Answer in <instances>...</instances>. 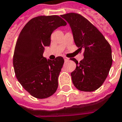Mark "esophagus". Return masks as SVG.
Returning a JSON list of instances; mask_svg holds the SVG:
<instances>
[{
    "mask_svg": "<svg viewBox=\"0 0 122 122\" xmlns=\"http://www.w3.org/2000/svg\"><path fill=\"white\" fill-rule=\"evenodd\" d=\"M64 60H65L66 62V61H68V60H69V58H67V57H66V56H64Z\"/></svg>",
    "mask_w": 122,
    "mask_h": 122,
    "instance_id": "34e87169",
    "label": "esophagus"
}]
</instances>
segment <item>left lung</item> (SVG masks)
<instances>
[{
  "instance_id": "left-lung-1",
  "label": "left lung",
  "mask_w": 122,
  "mask_h": 122,
  "mask_svg": "<svg viewBox=\"0 0 122 122\" xmlns=\"http://www.w3.org/2000/svg\"><path fill=\"white\" fill-rule=\"evenodd\" d=\"M71 28L78 50H83L84 58L76 64L71 78L79 90L92 92L103 84L112 65L110 44L96 27L80 14L71 13L61 15Z\"/></svg>"
}]
</instances>
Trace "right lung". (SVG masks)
Returning a JSON list of instances; mask_svg holds the SVG:
<instances>
[{
	"label": "right lung",
	"instance_id": "add662e5",
	"mask_svg": "<svg viewBox=\"0 0 122 122\" xmlns=\"http://www.w3.org/2000/svg\"><path fill=\"white\" fill-rule=\"evenodd\" d=\"M66 25L56 15L40 16L31 19L19 35L13 56L15 74L24 89L36 98L50 97L57 90L64 58L47 60L42 55L44 47L50 45L53 32Z\"/></svg>",
	"mask_w": 122,
	"mask_h": 122
}]
</instances>
